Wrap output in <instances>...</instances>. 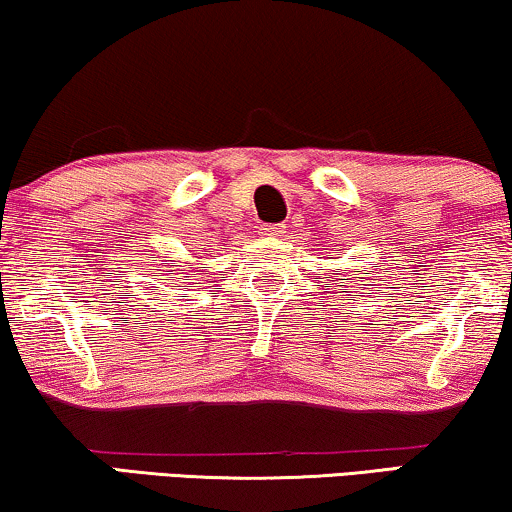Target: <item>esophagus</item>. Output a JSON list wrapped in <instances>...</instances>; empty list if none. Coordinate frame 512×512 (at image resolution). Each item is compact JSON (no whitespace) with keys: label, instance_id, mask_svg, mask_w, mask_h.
<instances>
[{"label":"esophagus","instance_id":"obj_1","mask_svg":"<svg viewBox=\"0 0 512 512\" xmlns=\"http://www.w3.org/2000/svg\"><path fill=\"white\" fill-rule=\"evenodd\" d=\"M286 226L283 224H262L260 226V234L262 236H267V238H276V236H281V234H286Z\"/></svg>","mask_w":512,"mask_h":512}]
</instances>
